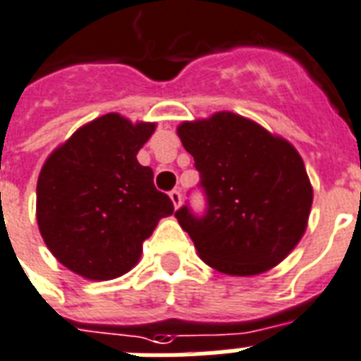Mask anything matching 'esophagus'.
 I'll use <instances>...</instances> for the list:
<instances>
[{
	"label": "esophagus",
	"mask_w": 361,
	"mask_h": 361,
	"mask_svg": "<svg viewBox=\"0 0 361 361\" xmlns=\"http://www.w3.org/2000/svg\"><path fill=\"white\" fill-rule=\"evenodd\" d=\"M170 200H172V204H174V208L178 209L181 206V192L180 191H170Z\"/></svg>",
	"instance_id": "obj_1"
}]
</instances>
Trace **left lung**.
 I'll list each match as a JSON object with an SVG mask.
<instances>
[{"instance_id":"obj_1","label":"left lung","mask_w":361,"mask_h":361,"mask_svg":"<svg viewBox=\"0 0 361 361\" xmlns=\"http://www.w3.org/2000/svg\"><path fill=\"white\" fill-rule=\"evenodd\" d=\"M178 136L195 159L208 209L176 219L209 268L251 277L275 268L307 228L313 187L290 142L234 112L183 121Z\"/></svg>"}]
</instances>
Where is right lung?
I'll use <instances>...</instances> for the list:
<instances>
[{
  "label": "right lung",
  "instance_id": "1",
  "mask_svg": "<svg viewBox=\"0 0 361 361\" xmlns=\"http://www.w3.org/2000/svg\"><path fill=\"white\" fill-rule=\"evenodd\" d=\"M155 127L110 112L76 129L42 164L39 232L58 262L84 279L127 274L159 221L174 214L153 170L136 159Z\"/></svg>",
  "mask_w": 361,
  "mask_h": 361
}]
</instances>
